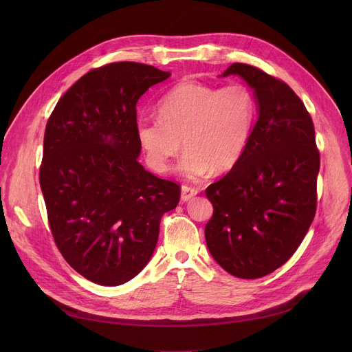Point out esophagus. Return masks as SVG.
<instances>
[{"label": "esophagus", "mask_w": 352, "mask_h": 352, "mask_svg": "<svg viewBox=\"0 0 352 352\" xmlns=\"http://www.w3.org/2000/svg\"><path fill=\"white\" fill-rule=\"evenodd\" d=\"M197 194H198V190H197V188H191V187L184 186V187L181 188V201H182V202H187V201H190L192 197H195Z\"/></svg>", "instance_id": "esophagus-1"}]
</instances>
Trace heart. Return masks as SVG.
Listing matches in <instances>:
<instances>
[{"label": "heart", "mask_w": 352, "mask_h": 352, "mask_svg": "<svg viewBox=\"0 0 352 352\" xmlns=\"http://www.w3.org/2000/svg\"><path fill=\"white\" fill-rule=\"evenodd\" d=\"M158 116H138L135 137L146 164L157 173L170 168L171 160L186 146L177 173L197 181L231 170L241 158L255 121L252 92L241 84L214 88L184 81L157 104Z\"/></svg>", "instance_id": "b5f03b06"}]
</instances>
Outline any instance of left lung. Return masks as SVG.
<instances>
[{
  "label": "left lung",
  "mask_w": 352,
  "mask_h": 352,
  "mask_svg": "<svg viewBox=\"0 0 352 352\" xmlns=\"http://www.w3.org/2000/svg\"><path fill=\"white\" fill-rule=\"evenodd\" d=\"M228 76L252 89L256 122L241 158L206 191L214 207L206 241L227 272L255 280L302 243L317 208L320 153L308 111L285 82L239 63L219 77Z\"/></svg>",
  "instance_id": "8db88e82"
}]
</instances>
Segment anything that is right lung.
Instances as JSON below:
<instances>
[{"instance_id": "right-lung-1", "label": "right lung", "mask_w": 352, "mask_h": 352, "mask_svg": "<svg viewBox=\"0 0 352 352\" xmlns=\"http://www.w3.org/2000/svg\"><path fill=\"white\" fill-rule=\"evenodd\" d=\"M171 74L114 63L92 69L55 105L40 170L52 236L65 261L88 281L117 287L154 254L161 217L179 187L138 162L137 102Z\"/></svg>"}]
</instances>
